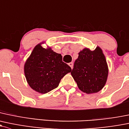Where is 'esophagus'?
Here are the masks:
<instances>
[{
	"label": "esophagus",
	"instance_id": "esophagus-1",
	"mask_svg": "<svg viewBox=\"0 0 129 129\" xmlns=\"http://www.w3.org/2000/svg\"><path fill=\"white\" fill-rule=\"evenodd\" d=\"M69 66H70V67H71L72 69V67H73V62H70V63H69Z\"/></svg>",
	"mask_w": 129,
	"mask_h": 129
}]
</instances>
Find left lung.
Listing matches in <instances>:
<instances>
[{
  "label": "left lung",
  "instance_id": "left-lung-1",
  "mask_svg": "<svg viewBox=\"0 0 129 129\" xmlns=\"http://www.w3.org/2000/svg\"><path fill=\"white\" fill-rule=\"evenodd\" d=\"M71 75L78 88L87 94L100 91L106 83L108 67L103 51L98 46L94 51L85 48L78 53Z\"/></svg>",
  "mask_w": 129,
  "mask_h": 129
}]
</instances>
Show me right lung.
Segmentation results:
<instances>
[{
    "label": "right lung",
    "instance_id": "add662e5",
    "mask_svg": "<svg viewBox=\"0 0 129 129\" xmlns=\"http://www.w3.org/2000/svg\"><path fill=\"white\" fill-rule=\"evenodd\" d=\"M42 44L33 49L26 61L24 72L29 86L38 93L45 94L56 88L61 79L72 69L62 62L60 54L54 52L51 47L44 48Z\"/></svg>",
    "mask_w": 129,
    "mask_h": 129
}]
</instances>
